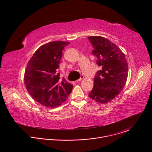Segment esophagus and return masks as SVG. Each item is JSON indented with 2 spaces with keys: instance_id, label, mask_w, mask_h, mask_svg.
<instances>
[{
  "instance_id": "34e87169",
  "label": "esophagus",
  "mask_w": 152,
  "mask_h": 152,
  "mask_svg": "<svg viewBox=\"0 0 152 152\" xmlns=\"http://www.w3.org/2000/svg\"><path fill=\"white\" fill-rule=\"evenodd\" d=\"M83 77H84V76H83V75H81V76H80V79H79L78 80H76V82H80V81H81V80H82L83 79Z\"/></svg>"
}]
</instances>
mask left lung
Masks as SVG:
<instances>
[{
	"instance_id": "obj_1",
	"label": "left lung",
	"mask_w": 152,
	"mask_h": 152,
	"mask_svg": "<svg viewBox=\"0 0 152 152\" xmlns=\"http://www.w3.org/2000/svg\"><path fill=\"white\" fill-rule=\"evenodd\" d=\"M96 56V64L102 67L94 79V87L88 96L100 103L111 102L121 91L128 75L124 53L109 39L100 36L88 37Z\"/></svg>"
}]
</instances>
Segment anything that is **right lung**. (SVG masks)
Returning <instances> with one entry per match:
<instances>
[{"label": "right lung", "instance_id": "1", "mask_svg": "<svg viewBox=\"0 0 152 152\" xmlns=\"http://www.w3.org/2000/svg\"><path fill=\"white\" fill-rule=\"evenodd\" d=\"M67 41H52L39 47L29 61L24 80L31 96L42 105L55 107L66 100L73 85L64 78L59 80L57 69Z\"/></svg>", "mask_w": 152, "mask_h": 152}]
</instances>
